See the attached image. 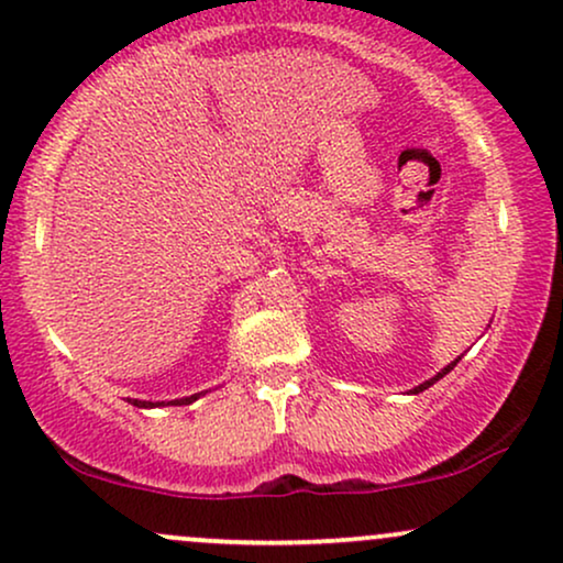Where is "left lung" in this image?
I'll use <instances>...</instances> for the list:
<instances>
[{
  "mask_svg": "<svg viewBox=\"0 0 563 563\" xmlns=\"http://www.w3.org/2000/svg\"><path fill=\"white\" fill-rule=\"evenodd\" d=\"M459 358H462V356H459ZM459 358H456V362H451V364H449V367H443V369H440L435 377H430V380H424L422 385H417V388H415V390H411V393H422V390H428L432 383H438V380H440V377H445V375H449V372H451L453 367H456V364H459Z\"/></svg>",
  "mask_w": 563,
  "mask_h": 563,
  "instance_id": "obj_1",
  "label": "left lung"
}]
</instances>
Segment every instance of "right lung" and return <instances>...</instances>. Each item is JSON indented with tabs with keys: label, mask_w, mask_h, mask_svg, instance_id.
<instances>
[{
	"label": "right lung",
	"mask_w": 563,
	"mask_h": 563,
	"mask_svg": "<svg viewBox=\"0 0 563 563\" xmlns=\"http://www.w3.org/2000/svg\"><path fill=\"white\" fill-rule=\"evenodd\" d=\"M196 398H199V393H196V396L175 398V401H159V404H152V401H139V398H128V401H131L133 406H139V409H152V406H186V404L196 401Z\"/></svg>",
	"instance_id": "1"
}]
</instances>
